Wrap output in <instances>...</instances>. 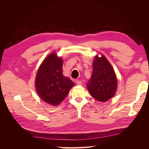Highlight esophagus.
Instances as JSON below:
<instances>
[{
    "mask_svg": "<svg viewBox=\"0 0 149 149\" xmlns=\"http://www.w3.org/2000/svg\"><path fill=\"white\" fill-rule=\"evenodd\" d=\"M76 83L78 85H82L83 84V83L81 81H79V80H76Z\"/></svg>",
    "mask_w": 149,
    "mask_h": 149,
    "instance_id": "1",
    "label": "esophagus"
}]
</instances>
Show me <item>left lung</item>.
Returning <instances> with one entry per match:
<instances>
[{
    "label": "left lung",
    "mask_w": 149,
    "mask_h": 149,
    "mask_svg": "<svg viewBox=\"0 0 149 149\" xmlns=\"http://www.w3.org/2000/svg\"><path fill=\"white\" fill-rule=\"evenodd\" d=\"M91 78L87 83L91 95L96 100L105 102L114 96L117 78L114 71L106 58L96 56L93 61Z\"/></svg>",
    "instance_id": "obj_1"
}]
</instances>
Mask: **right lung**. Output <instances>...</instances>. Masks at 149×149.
I'll return each mask as SVG.
<instances>
[{
	"label": "right lung",
	"instance_id": "right-lung-1",
	"mask_svg": "<svg viewBox=\"0 0 149 149\" xmlns=\"http://www.w3.org/2000/svg\"><path fill=\"white\" fill-rule=\"evenodd\" d=\"M63 61L56 53L48 55L40 65L36 76L35 86L40 97L56 106L64 100L74 83L62 73Z\"/></svg>",
	"mask_w": 149,
	"mask_h": 149
}]
</instances>
